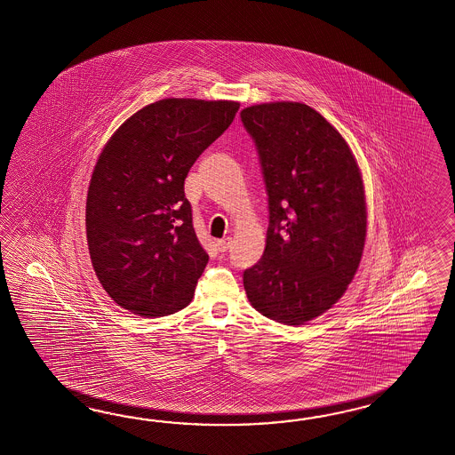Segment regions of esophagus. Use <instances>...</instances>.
<instances>
[{"label": "esophagus", "instance_id": "34e87169", "mask_svg": "<svg viewBox=\"0 0 455 455\" xmlns=\"http://www.w3.org/2000/svg\"><path fill=\"white\" fill-rule=\"evenodd\" d=\"M216 245H218V251L226 252V251L229 249V239H228V237H226V239H220V241L216 243Z\"/></svg>", "mask_w": 455, "mask_h": 455}]
</instances>
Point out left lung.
<instances>
[{"label": "left lung", "instance_id": "obj_1", "mask_svg": "<svg viewBox=\"0 0 455 455\" xmlns=\"http://www.w3.org/2000/svg\"><path fill=\"white\" fill-rule=\"evenodd\" d=\"M241 120L268 196L266 251L244 270L245 293L259 314L303 325L341 299L360 266L362 173L339 132L308 105H251Z\"/></svg>", "mask_w": 455, "mask_h": 455}]
</instances>
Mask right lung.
Here are the masks:
<instances>
[{
    "instance_id": "right-lung-1",
    "label": "right lung",
    "mask_w": 455,
    "mask_h": 455,
    "mask_svg": "<svg viewBox=\"0 0 455 455\" xmlns=\"http://www.w3.org/2000/svg\"><path fill=\"white\" fill-rule=\"evenodd\" d=\"M239 102L164 99L127 118L93 168L85 229L114 302L145 318L191 302L210 256L193 228L185 178L233 124Z\"/></svg>"
}]
</instances>
